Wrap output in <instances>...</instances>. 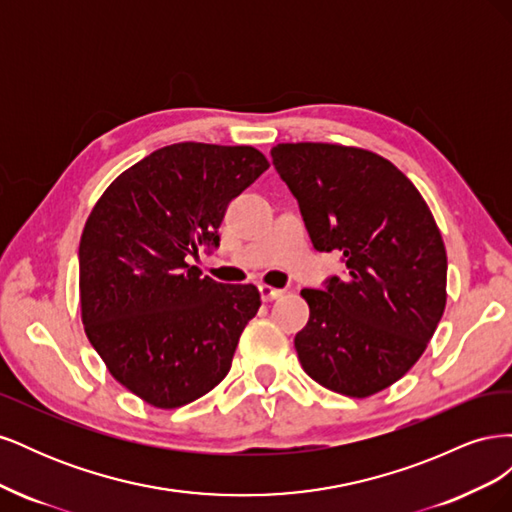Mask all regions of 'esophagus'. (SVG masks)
<instances>
[{"label": "esophagus", "mask_w": 512, "mask_h": 512, "mask_svg": "<svg viewBox=\"0 0 512 512\" xmlns=\"http://www.w3.org/2000/svg\"><path fill=\"white\" fill-rule=\"evenodd\" d=\"M260 299L262 301H275V299H280L282 297V294H284V290H280V288H273V286H265V284H262L260 288Z\"/></svg>", "instance_id": "34e87169"}]
</instances>
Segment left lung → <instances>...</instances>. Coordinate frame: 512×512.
<instances>
[{
	"label": "left lung",
	"mask_w": 512,
	"mask_h": 512,
	"mask_svg": "<svg viewBox=\"0 0 512 512\" xmlns=\"http://www.w3.org/2000/svg\"><path fill=\"white\" fill-rule=\"evenodd\" d=\"M275 170L299 200L318 252H339L346 275L303 288L294 337L305 374L324 389L369 397L421 359L446 307V250L414 183L374 151L282 143Z\"/></svg>",
	"instance_id": "8db88e82"
}]
</instances>
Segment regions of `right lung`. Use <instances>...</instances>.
I'll use <instances>...</instances> for the list:
<instances>
[{
  "label": "right lung",
  "instance_id": "obj_1",
  "mask_svg": "<svg viewBox=\"0 0 512 512\" xmlns=\"http://www.w3.org/2000/svg\"><path fill=\"white\" fill-rule=\"evenodd\" d=\"M250 145L175 143L108 185L79 245L81 318L111 376L153 408L203 397L228 374L258 307L252 284L188 265L220 243L228 203L265 173Z\"/></svg>",
  "mask_w": 512,
  "mask_h": 512
}]
</instances>
